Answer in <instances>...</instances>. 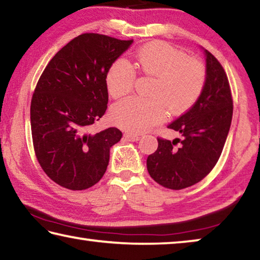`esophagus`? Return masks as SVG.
I'll use <instances>...</instances> for the list:
<instances>
[{
  "label": "esophagus",
  "mask_w": 260,
  "mask_h": 260,
  "mask_svg": "<svg viewBox=\"0 0 260 260\" xmlns=\"http://www.w3.org/2000/svg\"><path fill=\"white\" fill-rule=\"evenodd\" d=\"M125 139L132 141V142H134V141H139L140 140V136L139 135H135V134H125Z\"/></svg>",
  "instance_id": "obj_1"
}]
</instances>
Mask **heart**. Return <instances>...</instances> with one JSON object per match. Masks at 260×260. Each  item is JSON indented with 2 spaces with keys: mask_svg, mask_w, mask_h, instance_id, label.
<instances>
[{
  "mask_svg": "<svg viewBox=\"0 0 260 260\" xmlns=\"http://www.w3.org/2000/svg\"><path fill=\"white\" fill-rule=\"evenodd\" d=\"M133 67L143 76L155 79L150 90L152 100L129 98L111 109L112 121L132 133H143L170 114L188 111L202 95L206 81L204 65L188 58L181 50L165 42H152L141 47L132 57ZM128 63L119 59L107 74V87L113 98L132 91L135 72Z\"/></svg>",
  "mask_w": 260,
  "mask_h": 260,
  "instance_id": "obj_1",
  "label": "heart"
}]
</instances>
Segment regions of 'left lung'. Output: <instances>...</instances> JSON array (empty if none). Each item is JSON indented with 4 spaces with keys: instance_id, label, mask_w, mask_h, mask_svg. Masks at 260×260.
Segmentation results:
<instances>
[{
    "instance_id": "8db88e82",
    "label": "left lung",
    "mask_w": 260,
    "mask_h": 260,
    "mask_svg": "<svg viewBox=\"0 0 260 260\" xmlns=\"http://www.w3.org/2000/svg\"><path fill=\"white\" fill-rule=\"evenodd\" d=\"M206 81L197 102L167 126L181 134L173 141L158 138L147 169L160 186L179 190L200 182L217 164L233 117V100L225 70L204 49ZM180 142L179 146L176 144Z\"/></svg>"
}]
</instances>
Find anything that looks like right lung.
Masks as SVG:
<instances>
[{
    "instance_id": "add662e5",
    "label": "right lung",
    "mask_w": 260,
    "mask_h": 260,
    "mask_svg": "<svg viewBox=\"0 0 260 260\" xmlns=\"http://www.w3.org/2000/svg\"><path fill=\"white\" fill-rule=\"evenodd\" d=\"M133 40L85 33L64 46L48 63L30 102L34 151L52 181L85 190L107 171L110 148L122 133L116 128L88 133L108 108L107 74Z\"/></svg>"
}]
</instances>
